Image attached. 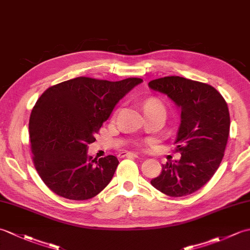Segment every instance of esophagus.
<instances>
[{
    "mask_svg": "<svg viewBox=\"0 0 250 250\" xmlns=\"http://www.w3.org/2000/svg\"><path fill=\"white\" fill-rule=\"evenodd\" d=\"M119 157L120 158H130V157H133V158H137L139 156L136 155V153H133V152H128V151H122L119 153Z\"/></svg>",
    "mask_w": 250,
    "mask_h": 250,
    "instance_id": "esophagus-1",
    "label": "esophagus"
}]
</instances>
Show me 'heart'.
Wrapping results in <instances>:
<instances>
[{
    "label": "heart",
    "mask_w": 250,
    "mask_h": 250,
    "mask_svg": "<svg viewBox=\"0 0 250 250\" xmlns=\"http://www.w3.org/2000/svg\"><path fill=\"white\" fill-rule=\"evenodd\" d=\"M155 110L162 111V113L166 114V107H164V105L161 101L158 99H155V98L148 99L147 101H145V103H144L145 113H148V111H155Z\"/></svg>",
    "instance_id": "obj_1"
}]
</instances>
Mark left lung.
I'll return each mask as SVG.
<instances>
[{
	"mask_svg": "<svg viewBox=\"0 0 250 250\" xmlns=\"http://www.w3.org/2000/svg\"><path fill=\"white\" fill-rule=\"evenodd\" d=\"M148 86L167 94L182 110L175 140L182 157L163 164L150 184L174 198L193 193L213 177L225 156L230 132L228 104L214 87L184 77L158 78Z\"/></svg>",
	"mask_w": 250,
	"mask_h": 250,
	"instance_id": "obj_1",
	"label": "left lung"
}]
</instances>
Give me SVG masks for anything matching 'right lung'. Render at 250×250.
<instances>
[{
  "instance_id": "right-lung-1",
  "label": "right lung",
  "mask_w": 250,
  "mask_h": 250,
  "mask_svg": "<svg viewBox=\"0 0 250 250\" xmlns=\"http://www.w3.org/2000/svg\"><path fill=\"white\" fill-rule=\"evenodd\" d=\"M142 82L135 77L119 82L77 77L41 95L32 109L29 133L34 167L51 191L83 201L109 184L118 159L89 157L88 145L116 104Z\"/></svg>"
}]
</instances>
